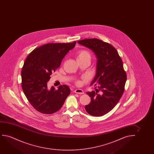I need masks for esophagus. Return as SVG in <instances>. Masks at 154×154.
<instances>
[{"label":"esophagus","instance_id":"obj_1","mask_svg":"<svg viewBox=\"0 0 154 154\" xmlns=\"http://www.w3.org/2000/svg\"><path fill=\"white\" fill-rule=\"evenodd\" d=\"M74 92L78 94H84V91H82L81 89H77L75 91H74Z\"/></svg>","mask_w":154,"mask_h":154}]
</instances>
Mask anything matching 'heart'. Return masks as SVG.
I'll return each mask as SVG.
<instances>
[{"label":"heart","mask_w":154,"mask_h":154,"mask_svg":"<svg viewBox=\"0 0 154 154\" xmlns=\"http://www.w3.org/2000/svg\"><path fill=\"white\" fill-rule=\"evenodd\" d=\"M76 59L77 61L83 60H88L91 61V54L88 51L86 50H82L78 51L76 54ZM78 84L80 82H78Z\"/></svg>","instance_id":"b5f03b06"}]
</instances>
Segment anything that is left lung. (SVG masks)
Instances as JSON below:
<instances>
[{"label": "left lung", "mask_w": 154, "mask_h": 154, "mask_svg": "<svg viewBox=\"0 0 154 154\" xmlns=\"http://www.w3.org/2000/svg\"><path fill=\"white\" fill-rule=\"evenodd\" d=\"M78 43L91 49L97 59L96 75L91 86L98 89L87 92L91 102L85 106V109L91 116H103L114 108L124 93L127 75L122 60L114 47L100 39H86ZM99 91L101 93L98 94Z\"/></svg>", "instance_id": "obj_1"}]
</instances>
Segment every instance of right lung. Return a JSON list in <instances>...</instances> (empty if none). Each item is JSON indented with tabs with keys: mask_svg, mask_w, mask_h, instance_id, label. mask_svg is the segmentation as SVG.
Instances as JSON below:
<instances>
[{
	"mask_svg": "<svg viewBox=\"0 0 154 154\" xmlns=\"http://www.w3.org/2000/svg\"><path fill=\"white\" fill-rule=\"evenodd\" d=\"M76 41L72 43H49L34 49L28 56L21 71L23 93L32 107L42 114H51L59 110L70 94L69 87L63 85L55 89L48 87L52 72L59 67L61 61Z\"/></svg>",
	"mask_w": 154,
	"mask_h": 154,
	"instance_id": "right-lung-1",
	"label": "right lung"
}]
</instances>
